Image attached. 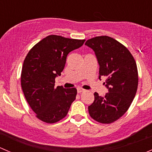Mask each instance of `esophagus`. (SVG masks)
<instances>
[{"mask_svg": "<svg viewBox=\"0 0 152 152\" xmlns=\"http://www.w3.org/2000/svg\"><path fill=\"white\" fill-rule=\"evenodd\" d=\"M77 93H82V92H83V91H85V89H83V88H77Z\"/></svg>", "mask_w": 152, "mask_h": 152, "instance_id": "esophagus-1", "label": "esophagus"}]
</instances>
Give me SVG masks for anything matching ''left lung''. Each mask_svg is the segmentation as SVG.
<instances>
[{"label":"left lung","mask_w":152,"mask_h":152,"mask_svg":"<svg viewBox=\"0 0 152 152\" xmlns=\"http://www.w3.org/2000/svg\"><path fill=\"white\" fill-rule=\"evenodd\" d=\"M85 45L94 51L99 65V79L105 78L104 84L109 91L104 96L95 92L94 101L88 106L89 115L99 123H113L127 111L136 94V62L126 47L107 36L90 39Z\"/></svg>","instance_id":"1"}]
</instances>
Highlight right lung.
I'll list each match as a JSON object with an SVG mask.
<instances>
[{
  "mask_svg": "<svg viewBox=\"0 0 152 152\" xmlns=\"http://www.w3.org/2000/svg\"><path fill=\"white\" fill-rule=\"evenodd\" d=\"M85 41L50 35L26 56L21 72L22 89L36 116L44 122L56 123L64 118L75 99V88H56L55 78L64 69L67 55Z\"/></svg>",
  "mask_w": 152,
  "mask_h": 152,
  "instance_id": "right-lung-1",
  "label": "right lung"
}]
</instances>
